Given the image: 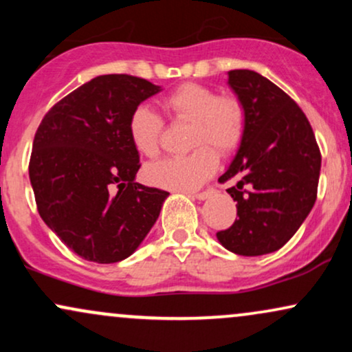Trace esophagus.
Here are the masks:
<instances>
[{
	"instance_id": "obj_1",
	"label": "esophagus",
	"mask_w": 352,
	"mask_h": 352,
	"mask_svg": "<svg viewBox=\"0 0 352 352\" xmlns=\"http://www.w3.org/2000/svg\"><path fill=\"white\" fill-rule=\"evenodd\" d=\"M213 192H215V188L208 187V188L201 190V192H193V193H190V197H193V199H199V200H205V199H208V197L212 195Z\"/></svg>"
}]
</instances>
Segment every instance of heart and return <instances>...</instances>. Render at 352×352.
Returning a JSON list of instances; mask_svg holds the SVG:
<instances>
[{
    "mask_svg": "<svg viewBox=\"0 0 352 352\" xmlns=\"http://www.w3.org/2000/svg\"><path fill=\"white\" fill-rule=\"evenodd\" d=\"M162 109L173 122H190L187 155L168 157L145 168V179L162 188L190 192L199 188L218 167V153L230 155L245 135V107L233 94L199 82H185L162 99ZM129 137L145 157H157L162 147L164 119L147 106H137L129 117Z\"/></svg>",
    "mask_w": 352,
    "mask_h": 352,
    "instance_id": "obj_1",
    "label": "heart"
}]
</instances>
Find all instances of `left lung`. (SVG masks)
I'll use <instances>...</instances> for the list:
<instances>
[{
  "label": "left lung",
  "instance_id": "left-lung-1",
  "mask_svg": "<svg viewBox=\"0 0 352 352\" xmlns=\"http://www.w3.org/2000/svg\"><path fill=\"white\" fill-rule=\"evenodd\" d=\"M245 107V135L228 170L218 179L236 218L217 232L220 243L243 256L280 250L301 227L318 197L321 152L308 117L272 80L250 69L228 72Z\"/></svg>",
  "mask_w": 352,
  "mask_h": 352
}]
</instances>
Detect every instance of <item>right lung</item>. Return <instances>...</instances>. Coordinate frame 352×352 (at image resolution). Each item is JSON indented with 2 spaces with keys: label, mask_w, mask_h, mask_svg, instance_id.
<instances>
[{
  "label": "right lung",
  "mask_w": 352,
  "mask_h": 352,
  "mask_svg": "<svg viewBox=\"0 0 352 352\" xmlns=\"http://www.w3.org/2000/svg\"><path fill=\"white\" fill-rule=\"evenodd\" d=\"M159 86L129 74L98 76L56 102L36 131L30 180L44 223L94 263L137 250L168 192L134 180L139 151L129 117Z\"/></svg>",
  "instance_id": "add662e5"
}]
</instances>
